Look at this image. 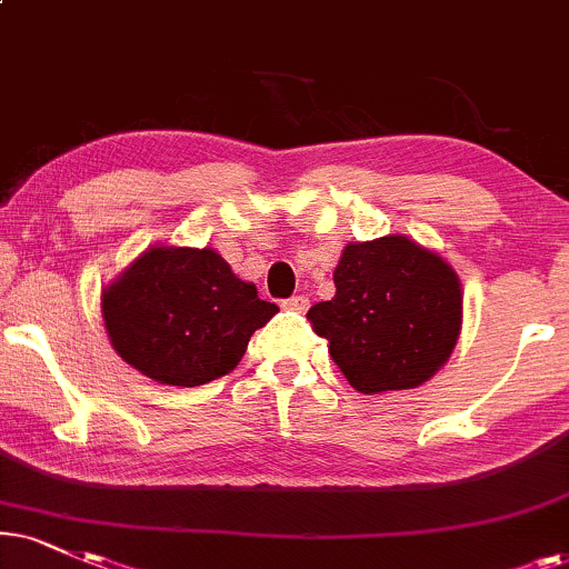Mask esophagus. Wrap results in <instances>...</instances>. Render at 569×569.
<instances>
[{"instance_id":"34e87169","label":"esophagus","mask_w":569,"mask_h":569,"mask_svg":"<svg viewBox=\"0 0 569 569\" xmlns=\"http://www.w3.org/2000/svg\"><path fill=\"white\" fill-rule=\"evenodd\" d=\"M283 307H286V309H293V312H307V307H309V297H305V293H297V297L286 299V301H283Z\"/></svg>"}]
</instances>
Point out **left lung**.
<instances>
[{
    "label": "left lung",
    "instance_id": "8db88e82",
    "mask_svg": "<svg viewBox=\"0 0 569 569\" xmlns=\"http://www.w3.org/2000/svg\"><path fill=\"white\" fill-rule=\"evenodd\" d=\"M336 297L309 307L333 362L359 393L422 386L462 328V283L451 264L407 236L347 243Z\"/></svg>",
    "mask_w": 569,
    "mask_h": 569
}]
</instances>
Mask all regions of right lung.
<instances>
[{
  "instance_id": "right-lung-1",
  "label": "right lung",
  "mask_w": 569,
  "mask_h": 569,
  "mask_svg": "<svg viewBox=\"0 0 569 569\" xmlns=\"http://www.w3.org/2000/svg\"><path fill=\"white\" fill-rule=\"evenodd\" d=\"M276 312L214 249L152 247L102 293L112 349L141 376L186 388L228 376Z\"/></svg>"
}]
</instances>
